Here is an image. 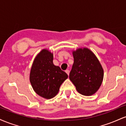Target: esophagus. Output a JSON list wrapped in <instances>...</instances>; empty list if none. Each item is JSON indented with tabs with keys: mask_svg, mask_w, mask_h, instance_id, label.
<instances>
[{
	"mask_svg": "<svg viewBox=\"0 0 126 126\" xmlns=\"http://www.w3.org/2000/svg\"><path fill=\"white\" fill-rule=\"evenodd\" d=\"M65 72H66V73H67L68 75H69V70H68V69H67V70H66V71H65Z\"/></svg>",
	"mask_w": 126,
	"mask_h": 126,
	"instance_id": "obj_1",
	"label": "esophagus"
}]
</instances>
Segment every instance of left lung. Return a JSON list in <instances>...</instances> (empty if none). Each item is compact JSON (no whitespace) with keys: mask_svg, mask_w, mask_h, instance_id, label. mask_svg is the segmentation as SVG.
Wrapping results in <instances>:
<instances>
[{"mask_svg":"<svg viewBox=\"0 0 126 126\" xmlns=\"http://www.w3.org/2000/svg\"><path fill=\"white\" fill-rule=\"evenodd\" d=\"M74 63L69 79L81 94H94L102 84L104 70L99 60L89 49L78 48L73 51Z\"/></svg>","mask_w":126,"mask_h":126,"instance_id":"obj_1","label":"left lung"}]
</instances>
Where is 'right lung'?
I'll return each mask as SVG.
<instances>
[{
  "mask_svg": "<svg viewBox=\"0 0 126 126\" xmlns=\"http://www.w3.org/2000/svg\"><path fill=\"white\" fill-rule=\"evenodd\" d=\"M53 53L43 49L34 59L30 72V80L33 89L46 99L54 97L68 77L66 72L53 64Z\"/></svg>",
  "mask_w": 126,
  "mask_h": 126,
  "instance_id": "right-lung-1",
  "label": "right lung"
}]
</instances>
